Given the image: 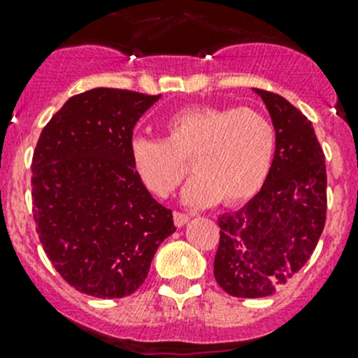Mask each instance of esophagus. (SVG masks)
<instances>
[{"label": "esophagus", "instance_id": "esophagus-1", "mask_svg": "<svg viewBox=\"0 0 358 358\" xmlns=\"http://www.w3.org/2000/svg\"><path fill=\"white\" fill-rule=\"evenodd\" d=\"M173 220H175V225L178 227V229H182L183 225H187V223H189L190 216L185 215V213L175 211V213H173Z\"/></svg>", "mask_w": 358, "mask_h": 358}]
</instances>
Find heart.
<instances>
[{
	"label": "heart",
	"instance_id": "1",
	"mask_svg": "<svg viewBox=\"0 0 358 358\" xmlns=\"http://www.w3.org/2000/svg\"><path fill=\"white\" fill-rule=\"evenodd\" d=\"M164 140L133 136L129 161L140 182L157 197H168L185 176H194L183 201L209 208L251 199L268 178L277 149V129L268 115L251 107L194 106L169 115Z\"/></svg>",
	"mask_w": 358,
	"mask_h": 358
}]
</instances>
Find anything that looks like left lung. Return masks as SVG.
I'll list each match as a JSON object with an SVG mask.
<instances>
[{"mask_svg":"<svg viewBox=\"0 0 358 358\" xmlns=\"http://www.w3.org/2000/svg\"><path fill=\"white\" fill-rule=\"evenodd\" d=\"M277 129L262 190L218 218L215 279L236 298L273 294L308 262L326 223V157L312 122L286 99L252 88Z\"/></svg>","mask_w":358,"mask_h":358,"instance_id":"1","label":"left lung"}]
</instances>
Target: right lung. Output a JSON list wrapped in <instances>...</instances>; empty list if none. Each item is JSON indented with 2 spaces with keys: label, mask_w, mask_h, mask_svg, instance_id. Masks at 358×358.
Listing matches in <instances>:
<instances>
[{
  "label": "right lung",
  "mask_w": 358,
  "mask_h": 358,
  "mask_svg": "<svg viewBox=\"0 0 358 358\" xmlns=\"http://www.w3.org/2000/svg\"><path fill=\"white\" fill-rule=\"evenodd\" d=\"M161 95L93 88L71 96L41 131L32 157L36 232L57 272L95 298L143 284L157 248L175 232L171 209L133 169L136 121Z\"/></svg>",
  "instance_id": "right-lung-1"
}]
</instances>
